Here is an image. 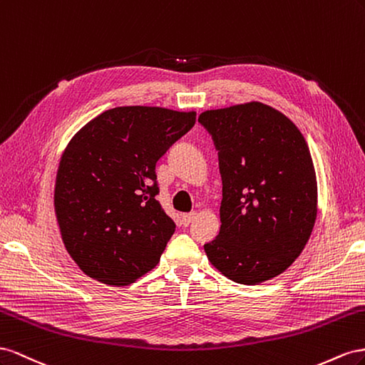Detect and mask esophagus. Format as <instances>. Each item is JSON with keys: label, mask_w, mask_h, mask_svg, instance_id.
Masks as SVG:
<instances>
[{"label": "esophagus", "mask_w": 365, "mask_h": 365, "mask_svg": "<svg viewBox=\"0 0 365 365\" xmlns=\"http://www.w3.org/2000/svg\"><path fill=\"white\" fill-rule=\"evenodd\" d=\"M195 215H197V212H190V214H183L182 215V223H183V226H188L194 218H195Z\"/></svg>", "instance_id": "esophagus-1"}]
</instances>
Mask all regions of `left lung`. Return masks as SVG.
<instances>
[{
	"label": "left lung",
	"instance_id": "obj_1",
	"mask_svg": "<svg viewBox=\"0 0 365 365\" xmlns=\"http://www.w3.org/2000/svg\"><path fill=\"white\" fill-rule=\"evenodd\" d=\"M220 160V234L205 245L211 264L255 286L283 274L303 252L318 212L309 145L286 114L263 102L206 110Z\"/></svg>",
	"mask_w": 365,
	"mask_h": 365
}]
</instances>
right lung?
<instances>
[{"mask_svg": "<svg viewBox=\"0 0 365 365\" xmlns=\"http://www.w3.org/2000/svg\"><path fill=\"white\" fill-rule=\"evenodd\" d=\"M195 123V111L116 107L87 122L61 155L55 212L79 269L127 286L158 266L175 225L155 199V163Z\"/></svg>", "mask_w": 365, "mask_h": 365, "instance_id": "obj_1", "label": "right lung"}]
</instances>
